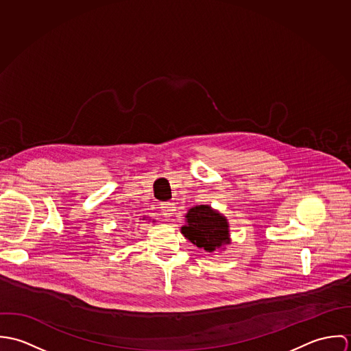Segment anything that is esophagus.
I'll return each mask as SVG.
<instances>
[{"mask_svg": "<svg viewBox=\"0 0 351 351\" xmlns=\"http://www.w3.org/2000/svg\"><path fill=\"white\" fill-rule=\"evenodd\" d=\"M160 212H162V216H163L165 219H170V217L174 215L173 204H170V202H163V204H160Z\"/></svg>", "mask_w": 351, "mask_h": 351, "instance_id": "esophagus-1", "label": "esophagus"}]
</instances>
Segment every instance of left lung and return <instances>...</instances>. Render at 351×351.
<instances>
[{
	"instance_id": "8db88e82",
	"label": "left lung",
	"mask_w": 351,
	"mask_h": 351,
	"mask_svg": "<svg viewBox=\"0 0 351 351\" xmlns=\"http://www.w3.org/2000/svg\"><path fill=\"white\" fill-rule=\"evenodd\" d=\"M181 234L206 252L224 251L231 243L227 217L210 205H195L185 215Z\"/></svg>"
}]
</instances>
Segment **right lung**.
I'll list each match as a JSON object with an SVG mask.
<instances>
[{"label": "right lung", "instance_id": "obj_1", "mask_svg": "<svg viewBox=\"0 0 351 351\" xmlns=\"http://www.w3.org/2000/svg\"><path fill=\"white\" fill-rule=\"evenodd\" d=\"M143 220H145V219H143Z\"/></svg>", "mask_w": 351, "mask_h": 351}]
</instances>
